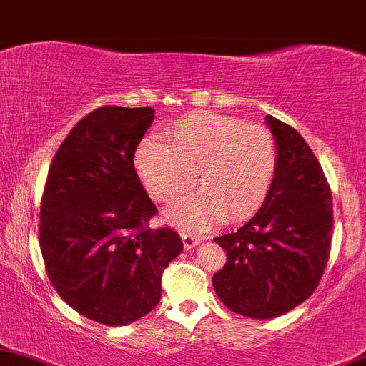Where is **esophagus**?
<instances>
[{
  "mask_svg": "<svg viewBox=\"0 0 366 366\" xmlns=\"http://www.w3.org/2000/svg\"><path fill=\"white\" fill-rule=\"evenodd\" d=\"M182 239H183V247L187 248V250H190V248H195L199 244V239L197 236L194 234H187V232H182Z\"/></svg>",
  "mask_w": 366,
  "mask_h": 366,
  "instance_id": "esophagus-1",
  "label": "esophagus"
}]
</instances>
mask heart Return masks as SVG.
I'll return each instance as SVG.
<instances>
[{
	"label": "heart",
	"instance_id": "heart-1",
	"mask_svg": "<svg viewBox=\"0 0 366 366\" xmlns=\"http://www.w3.org/2000/svg\"><path fill=\"white\" fill-rule=\"evenodd\" d=\"M169 144L146 139L135 169L153 199L174 202L197 182L202 190L167 209L165 217L188 231L213 222L254 217L269 195L278 171L274 135L262 125L217 112H188L167 130Z\"/></svg>",
	"mask_w": 366,
	"mask_h": 366
}]
</instances>
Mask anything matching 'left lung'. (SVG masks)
Returning <instances> with one entry per match:
<instances>
[{"label": "left lung", "mask_w": 366, "mask_h": 366, "mask_svg": "<svg viewBox=\"0 0 366 366\" xmlns=\"http://www.w3.org/2000/svg\"><path fill=\"white\" fill-rule=\"evenodd\" d=\"M266 123L278 148L269 195L250 222L214 238L227 262L213 274L229 310L252 319L287 314L321 282L331 250V190L310 146L273 116Z\"/></svg>", "instance_id": "8db88e82"}]
</instances>
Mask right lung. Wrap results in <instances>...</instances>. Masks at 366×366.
Masks as SVG:
<instances>
[{
    "instance_id": "obj_1",
    "label": "right lung",
    "mask_w": 366,
    "mask_h": 366,
    "mask_svg": "<svg viewBox=\"0 0 366 366\" xmlns=\"http://www.w3.org/2000/svg\"><path fill=\"white\" fill-rule=\"evenodd\" d=\"M152 107L105 105L81 119L52 158L39 241L49 280L84 317L123 326L160 301L162 274L183 250L178 232L149 229L157 206L134 153Z\"/></svg>"
}]
</instances>
